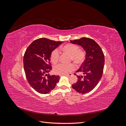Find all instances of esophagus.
Masks as SVG:
<instances>
[{"instance_id": "34e87169", "label": "esophagus", "mask_w": 126, "mask_h": 126, "mask_svg": "<svg viewBox=\"0 0 126 126\" xmlns=\"http://www.w3.org/2000/svg\"><path fill=\"white\" fill-rule=\"evenodd\" d=\"M72 74H71V73H70V74H66V75H63V76H67V77H70V76H72Z\"/></svg>"}]
</instances>
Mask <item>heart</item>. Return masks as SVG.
<instances>
[{
    "instance_id": "obj_1",
    "label": "heart",
    "mask_w": 126,
    "mask_h": 126,
    "mask_svg": "<svg viewBox=\"0 0 126 126\" xmlns=\"http://www.w3.org/2000/svg\"><path fill=\"white\" fill-rule=\"evenodd\" d=\"M60 50L64 52L69 54L70 56V60L80 65L84 61L86 57L85 52L82 49H79L77 45L73 44H67L60 48ZM60 57V54L57 49L53 50L50 55L51 62L53 63L58 62ZM75 66L73 64H59L54 68V72L56 74L66 75L75 69Z\"/></svg>"
}]
</instances>
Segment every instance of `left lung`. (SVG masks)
<instances>
[{"instance_id":"8db88e82","label":"left lung","mask_w":126,"mask_h":126,"mask_svg":"<svg viewBox=\"0 0 126 126\" xmlns=\"http://www.w3.org/2000/svg\"><path fill=\"white\" fill-rule=\"evenodd\" d=\"M70 43L81 46L86 51V58L76 73L78 81L72 85L77 93L86 94L96 87L102 77L105 64V56L101 48L94 40L82 37L70 40Z\"/></svg>"}]
</instances>
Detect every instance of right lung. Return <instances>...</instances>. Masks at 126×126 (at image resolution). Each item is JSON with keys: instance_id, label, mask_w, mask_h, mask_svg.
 Returning a JSON list of instances; mask_svg holds the SVG:
<instances>
[{"instance_id": "right-lung-1", "label": "right lung", "mask_w": 126, "mask_h": 126, "mask_svg": "<svg viewBox=\"0 0 126 126\" xmlns=\"http://www.w3.org/2000/svg\"><path fill=\"white\" fill-rule=\"evenodd\" d=\"M62 43L42 38L33 41L26 49L23 59L26 77L30 86L38 93H49L59 81V76L46 74L52 69L51 52Z\"/></svg>"}]
</instances>
